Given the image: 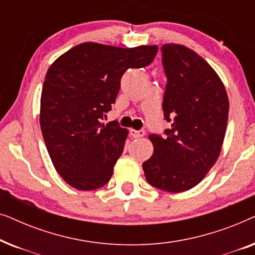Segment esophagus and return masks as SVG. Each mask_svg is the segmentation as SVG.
Returning a JSON list of instances; mask_svg holds the SVG:
<instances>
[{
    "label": "esophagus",
    "mask_w": 255,
    "mask_h": 255,
    "mask_svg": "<svg viewBox=\"0 0 255 255\" xmlns=\"http://www.w3.org/2000/svg\"><path fill=\"white\" fill-rule=\"evenodd\" d=\"M130 134L132 135V137L133 138H140V137H144L145 135V131L144 130H133V128H132V130H130Z\"/></svg>",
    "instance_id": "esophagus-1"
}]
</instances>
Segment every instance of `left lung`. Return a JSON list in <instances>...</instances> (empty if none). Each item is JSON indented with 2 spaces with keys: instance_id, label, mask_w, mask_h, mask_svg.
<instances>
[{
  "instance_id": "8db88e82",
  "label": "left lung",
  "mask_w": 255,
  "mask_h": 255,
  "mask_svg": "<svg viewBox=\"0 0 255 255\" xmlns=\"http://www.w3.org/2000/svg\"><path fill=\"white\" fill-rule=\"evenodd\" d=\"M167 76L162 109L172 128L149 134L153 154L142 163L147 182L169 193L189 190L217 161L224 141L229 99L214 68L184 45L165 44Z\"/></svg>"
}]
</instances>
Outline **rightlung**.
Returning <instances> with one entry per match:
<instances>
[{
	"mask_svg": "<svg viewBox=\"0 0 255 255\" xmlns=\"http://www.w3.org/2000/svg\"><path fill=\"white\" fill-rule=\"evenodd\" d=\"M156 52V45L123 48L88 41L50 66L39 122L52 163L69 186L94 190L109 182L128 131L101 120L116 101L125 71L149 65Z\"/></svg>",
	"mask_w": 255,
	"mask_h": 255,
	"instance_id": "add662e5",
	"label": "right lung"
}]
</instances>
